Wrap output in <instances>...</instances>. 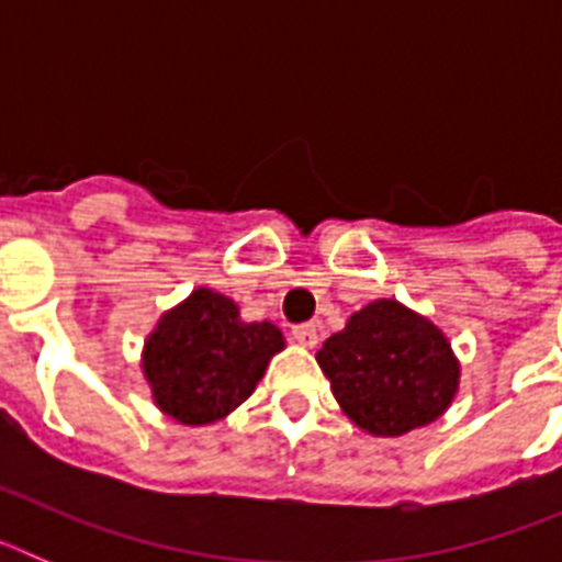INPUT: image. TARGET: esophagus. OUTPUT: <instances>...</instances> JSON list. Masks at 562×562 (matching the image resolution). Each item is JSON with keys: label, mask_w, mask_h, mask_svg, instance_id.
<instances>
[{"label": "esophagus", "mask_w": 562, "mask_h": 562, "mask_svg": "<svg viewBox=\"0 0 562 562\" xmlns=\"http://www.w3.org/2000/svg\"><path fill=\"white\" fill-rule=\"evenodd\" d=\"M292 340L304 349H315L317 346V326L315 324H301L292 329Z\"/></svg>", "instance_id": "1"}]
</instances>
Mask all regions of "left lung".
I'll list each match as a JSON object with an SVG mask.
<instances>
[{
  "label": "left lung",
  "mask_w": 562,
  "mask_h": 562,
  "mask_svg": "<svg viewBox=\"0 0 562 562\" xmlns=\"http://www.w3.org/2000/svg\"><path fill=\"white\" fill-rule=\"evenodd\" d=\"M337 405L380 439L439 419L461 385L448 335L396 297H376L346 321L315 355Z\"/></svg>",
  "instance_id": "1"
}]
</instances>
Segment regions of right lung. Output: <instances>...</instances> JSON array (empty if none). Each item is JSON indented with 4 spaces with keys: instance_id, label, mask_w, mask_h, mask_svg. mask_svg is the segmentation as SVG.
<instances>
[{
    "instance_id": "right-lung-1",
    "label": "right lung",
    "mask_w": 562,
    "mask_h": 562,
    "mask_svg": "<svg viewBox=\"0 0 562 562\" xmlns=\"http://www.w3.org/2000/svg\"><path fill=\"white\" fill-rule=\"evenodd\" d=\"M284 346L276 324H247L233 297L196 286L148 331L140 369L160 414L202 428L231 416Z\"/></svg>"
}]
</instances>
